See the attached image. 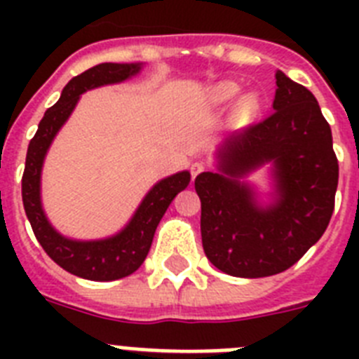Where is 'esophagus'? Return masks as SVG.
<instances>
[{
  "mask_svg": "<svg viewBox=\"0 0 359 359\" xmlns=\"http://www.w3.org/2000/svg\"><path fill=\"white\" fill-rule=\"evenodd\" d=\"M207 170V165L203 163V161H194V163L190 165V174H192V180L198 177V174L205 172Z\"/></svg>",
  "mask_w": 359,
  "mask_h": 359,
  "instance_id": "34e87169",
  "label": "esophagus"
}]
</instances>
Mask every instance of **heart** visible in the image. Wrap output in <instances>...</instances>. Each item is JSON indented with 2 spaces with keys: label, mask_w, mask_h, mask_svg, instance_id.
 Returning <instances> with one entry per match:
<instances>
[{
  "label": "heart",
  "mask_w": 359,
  "mask_h": 359,
  "mask_svg": "<svg viewBox=\"0 0 359 359\" xmlns=\"http://www.w3.org/2000/svg\"><path fill=\"white\" fill-rule=\"evenodd\" d=\"M239 91H241V86L237 84V82H231V81L221 82V84H217L214 90L210 91V95H208V102H210L212 106H224V104L231 102V100L239 95ZM253 104H255L253 97H244L241 106L253 107Z\"/></svg>",
  "instance_id": "heart-1"
}]
</instances>
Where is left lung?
<instances>
[{
  "label": "left lung",
  "mask_w": 359,
  "mask_h": 359,
  "mask_svg": "<svg viewBox=\"0 0 359 359\" xmlns=\"http://www.w3.org/2000/svg\"><path fill=\"white\" fill-rule=\"evenodd\" d=\"M273 113L219 145L217 172L196 177L208 261L241 278L277 275L323 236L334 210L338 160L315 95L275 73ZM272 163V201L242 177Z\"/></svg>",
  "instance_id": "1"
}]
</instances>
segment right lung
Instances as JSON below:
<instances>
[{
    "instance_id": "obj_1",
    "label": "right lung",
    "mask_w": 359,
    "mask_h": 359,
    "mask_svg": "<svg viewBox=\"0 0 359 359\" xmlns=\"http://www.w3.org/2000/svg\"><path fill=\"white\" fill-rule=\"evenodd\" d=\"M140 69V62H133V65L102 62L73 77L65 86L59 102L46 109L36 136L28 145L21 194H23V207L32 230L53 262L72 275L88 280L107 282L135 273L144 264L145 257L151 250L154 231L163 214L172 199L190 183L189 170H182L160 180L142 199L129 223L118 233L106 239H69L59 233L44 214L41 203V172H43L44 158L59 129L65 126L72 111L77 106L81 95L100 86L128 81L138 75Z\"/></svg>"
}]
</instances>
